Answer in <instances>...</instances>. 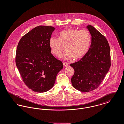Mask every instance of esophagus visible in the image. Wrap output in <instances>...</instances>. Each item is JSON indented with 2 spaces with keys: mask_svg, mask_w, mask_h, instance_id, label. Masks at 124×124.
I'll return each instance as SVG.
<instances>
[{
  "mask_svg": "<svg viewBox=\"0 0 124 124\" xmlns=\"http://www.w3.org/2000/svg\"><path fill=\"white\" fill-rule=\"evenodd\" d=\"M63 65H64V67H67V66H69V64H68L66 62H63Z\"/></svg>",
  "mask_w": 124,
  "mask_h": 124,
  "instance_id": "34e87169",
  "label": "esophagus"
}]
</instances>
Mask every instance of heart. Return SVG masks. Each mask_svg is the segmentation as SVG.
<instances>
[{
    "label": "heart",
    "instance_id": "heart-1",
    "mask_svg": "<svg viewBox=\"0 0 124 124\" xmlns=\"http://www.w3.org/2000/svg\"><path fill=\"white\" fill-rule=\"evenodd\" d=\"M58 38L51 37L49 46L52 53L56 56L61 55L65 46L67 51L62 56L64 59L73 58L79 59L83 57L88 52L91 43L92 36L86 30L69 28L60 31Z\"/></svg>",
    "mask_w": 124,
    "mask_h": 124
}]
</instances>
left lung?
Returning <instances> with one entry per match:
<instances>
[{
  "label": "left lung",
  "mask_w": 124,
  "mask_h": 124,
  "mask_svg": "<svg viewBox=\"0 0 124 124\" xmlns=\"http://www.w3.org/2000/svg\"><path fill=\"white\" fill-rule=\"evenodd\" d=\"M87 28L92 36L90 47L80 60L70 64L75 71L71 78L72 85L84 92L97 88L111 66L110 46L106 38L91 25Z\"/></svg>",
  "instance_id": "1"
}]
</instances>
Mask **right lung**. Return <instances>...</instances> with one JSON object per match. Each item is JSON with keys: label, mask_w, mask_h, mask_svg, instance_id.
Wrapping results in <instances>:
<instances>
[{"label": "right lung", "mask_w": 124, "mask_h": 124, "mask_svg": "<svg viewBox=\"0 0 124 124\" xmlns=\"http://www.w3.org/2000/svg\"><path fill=\"white\" fill-rule=\"evenodd\" d=\"M55 28L39 26L23 36L18 43L16 64L23 82L33 91L43 93L54 85L62 62L51 53L49 40Z\"/></svg>", "instance_id": "obj_1"}]
</instances>
